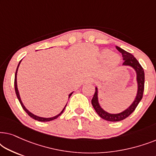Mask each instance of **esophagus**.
<instances>
[{"mask_svg":"<svg viewBox=\"0 0 156 156\" xmlns=\"http://www.w3.org/2000/svg\"><path fill=\"white\" fill-rule=\"evenodd\" d=\"M94 82V80L91 78H88L86 80V83H92Z\"/></svg>","mask_w":156,"mask_h":156,"instance_id":"obj_1","label":"esophagus"}]
</instances>
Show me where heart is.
Listing matches in <instances>:
<instances>
[{
  "instance_id": "1",
  "label": "heart",
  "mask_w": 156,
  "mask_h": 156,
  "mask_svg": "<svg viewBox=\"0 0 156 156\" xmlns=\"http://www.w3.org/2000/svg\"><path fill=\"white\" fill-rule=\"evenodd\" d=\"M101 56L102 58H108L107 62L109 66H116L119 64L120 61V57L118 55H112L109 50H104L101 52Z\"/></svg>"
}]
</instances>
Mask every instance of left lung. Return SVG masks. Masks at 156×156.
I'll return each mask as SVG.
<instances>
[{
	"mask_svg": "<svg viewBox=\"0 0 156 156\" xmlns=\"http://www.w3.org/2000/svg\"><path fill=\"white\" fill-rule=\"evenodd\" d=\"M116 49L122 54L123 59L124 60L123 63V66H128V67H132L135 70L136 74V82H137V93H136V97L133 101L127 108L123 110V112L117 114H111L106 112L101 107L99 103V97H98V88L95 87V93L91 99V104H92L97 114L101 117V119L108 121H122L126 118H127L129 115H131L134 112L136 108L137 107L138 104H139L140 100L142 99L143 94L144 91V81H145V74L144 71L141 65H140L138 61L136 59L133 55L131 53L126 52L123 50L122 48L116 46Z\"/></svg>",
	"mask_w": 156,
	"mask_h": 156,
	"instance_id": "left-lung-1",
	"label": "left lung"
}]
</instances>
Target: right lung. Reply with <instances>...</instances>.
<instances>
[{"label": "right lung", "instance_id": "right-lung-1", "mask_svg": "<svg viewBox=\"0 0 156 156\" xmlns=\"http://www.w3.org/2000/svg\"><path fill=\"white\" fill-rule=\"evenodd\" d=\"M21 61H22V59H21V60L20 61V62H19V64H18V67H17V69H16V74H15L14 85H15V90H16V95H17V97H18V100H19V101H20V104H21V106H22L23 108L25 110V112H26L27 114H28L29 116L31 117V118H33V119H35V120H37V121H43V122H45V121H50L54 120V119H55L58 118V117H59V116H60V115H61L62 114V112H64V110H65V107H66V106H67V103L66 104L65 106V107H64L63 109L62 110V112H61L60 113H59V114H57V115H56V116H53V117H50V118H44V117H40V116H37V115H35L34 114H33V113H32V112H30L29 110H27V108H26V107H25V106L24 104H23L22 100H21V99H20V93H19V91H18V85H17V73H18V67H19V66H20V62H21ZM72 93H73V92L70 93L69 94V97H71V95L72 94Z\"/></svg>", "mask_w": 156, "mask_h": 156}]
</instances>
